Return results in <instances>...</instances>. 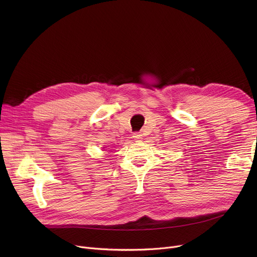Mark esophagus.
Segmentation results:
<instances>
[{
	"label": "esophagus",
	"instance_id": "1",
	"mask_svg": "<svg viewBox=\"0 0 257 257\" xmlns=\"http://www.w3.org/2000/svg\"><path fill=\"white\" fill-rule=\"evenodd\" d=\"M133 139L137 142H141L143 140V134L141 132H136L133 134Z\"/></svg>",
	"mask_w": 257,
	"mask_h": 257
}]
</instances>
